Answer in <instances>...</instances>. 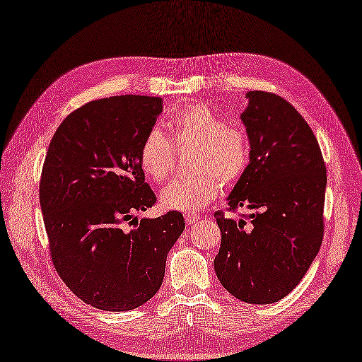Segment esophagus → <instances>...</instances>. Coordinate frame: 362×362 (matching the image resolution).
Instances as JSON below:
<instances>
[{
    "label": "esophagus",
    "instance_id": "obj_1",
    "mask_svg": "<svg viewBox=\"0 0 362 362\" xmlns=\"http://www.w3.org/2000/svg\"><path fill=\"white\" fill-rule=\"evenodd\" d=\"M200 220V216L199 214H185V221H187V225H194L197 223V221Z\"/></svg>",
    "mask_w": 362,
    "mask_h": 362
}]
</instances>
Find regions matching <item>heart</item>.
I'll list each match as a JSON object with an SVG mask.
<instances>
[{
  "label": "heart",
  "mask_w": 362,
  "mask_h": 362,
  "mask_svg": "<svg viewBox=\"0 0 362 362\" xmlns=\"http://www.w3.org/2000/svg\"><path fill=\"white\" fill-rule=\"evenodd\" d=\"M171 139L151 129L139 146V165L148 179L162 183L175 163V148H194L189 177L173 180L163 188V206L196 212L217 197L220 185L235 187L251 162V142L243 128L229 125L205 104L185 107L166 122Z\"/></svg>",
  "instance_id": "1"
}]
</instances>
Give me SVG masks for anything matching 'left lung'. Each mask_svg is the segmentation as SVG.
I'll return each instance as SVG.
<instances>
[{"mask_svg": "<svg viewBox=\"0 0 362 362\" xmlns=\"http://www.w3.org/2000/svg\"><path fill=\"white\" fill-rule=\"evenodd\" d=\"M242 120L251 162L228 197V211L249 209L240 220L214 212L221 233L214 269L235 298L271 304L291 293L324 237L326 163L312 128L289 102L269 91H249Z\"/></svg>", "mask_w": 362, "mask_h": 362, "instance_id": "left-lung-1", "label": "left lung"}]
</instances>
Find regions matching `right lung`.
Here are the masks:
<instances>
[{"label":"right lung","mask_w":362,"mask_h":362,"mask_svg":"<svg viewBox=\"0 0 362 362\" xmlns=\"http://www.w3.org/2000/svg\"><path fill=\"white\" fill-rule=\"evenodd\" d=\"M160 113V98L91 100L62 120L42 165L40 203L52 263L78 298L100 310L125 312L150 300L185 229L179 211L134 218L157 200L139 146Z\"/></svg>","instance_id":"right-lung-1"}]
</instances>
